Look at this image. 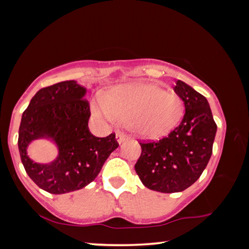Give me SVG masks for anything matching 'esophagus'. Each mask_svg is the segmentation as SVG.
I'll list each match as a JSON object with an SVG mask.
<instances>
[{
  "mask_svg": "<svg viewBox=\"0 0 249 249\" xmlns=\"http://www.w3.org/2000/svg\"><path fill=\"white\" fill-rule=\"evenodd\" d=\"M126 138H127V137H126L123 133H121V132L116 133V141L119 142L120 144H121V142H123L126 140Z\"/></svg>",
  "mask_w": 249,
  "mask_h": 249,
  "instance_id": "1",
  "label": "esophagus"
}]
</instances>
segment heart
<instances>
[{"mask_svg":"<svg viewBox=\"0 0 249 249\" xmlns=\"http://www.w3.org/2000/svg\"><path fill=\"white\" fill-rule=\"evenodd\" d=\"M183 111V102L178 95L142 82L115 87L93 107L98 119L111 124L123 122L132 132L145 138H158L171 132Z\"/></svg>","mask_w":249,"mask_h":249,"instance_id":"1","label":"heart"}]
</instances>
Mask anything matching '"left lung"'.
<instances>
[{
    "label": "left lung",
    "mask_w": 249,
    "mask_h": 249,
    "mask_svg": "<svg viewBox=\"0 0 249 249\" xmlns=\"http://www.w3.org/2000/svg\"><path fill=\"white\" fill-rule=\"evenodd\" d=\"M174 90L184 103L182 121L161 140L140 142L142 153L135 163L142 184L162 193L183 191L200 178L216 133L208 100L180 80Z\"/></svg>",
    "instance_id": "8db88e82"
}]
</instances>
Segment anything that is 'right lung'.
<instances>
[{
    "label": "right lung",
    "mask_w": 249,
    "mask_h": 249,
    "mask_svg": "<svg viewBox=\"0 0 249 249\" xmlns=\"http://www.w3.org/2000/svg\"><path fill=\"white\" fill-rule=\"evenodd\" d=\"M84 94L86 88L73 80L58 82L37 92L22 115L20 160L29 178L53 195L80 190L92 182L119 147L115 133L107 137L90 133V104ZM43 137L52 138L59 149L57 159L47 165L34 163L26 154L29 142Z\"/></svg>",
    "instance_id": "add662e5"
}]
</instances>
